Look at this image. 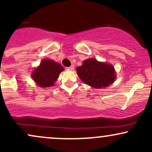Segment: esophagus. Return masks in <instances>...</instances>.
Here are the masks:
<instances>
[{"label": "esophagus", "instance_id": "1", "mask_svg": "<svg viewBox=\"0 0 152 152\" xmlns=\"http://www.w3.org/2000/svg\"><path fill=\"white\" fill-rule=\"evenodd\" d=\"M67 69H69V70H74V65H71V66H69V67H68Z\"/></svg>", "mask_w": 152, "mask_h": 152}]
</instances>
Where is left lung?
Here are the masks:
<instances>
[{"label": "left lung", "mask_w": 152, "mask_h": 152, "mask_svg": "<svg viewBox=\"0 0 152 152\" xmlns=\"http://www.w3.org/2000/svg\"><path fill=\"white\" fill-rule=\"evenodd\" d=\"M76 71L82 81L95 88L109 86L116 78L114 66L95 58L84 61L82 66L76 68Z\"/></svg>", "instance_id": "8db88e82"}]
</instances>
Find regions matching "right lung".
<instances>
[{
    "label": "right lung",
    "mask_w": 152,
    "mask_h": 152,
    "mask_svg": "<svg viewBox=\"0 0 152 152\" xmlns=\"http://www.w3.org/2000/svg\"><path fill=\"white\" fill-rule=\"evenodd\" d=\"M64 71L61 65L49 59H43L40 66L33 71L31 76L40 87H49L58 78L59 74Z\"/></svg>",
    "instance_id": "add662e5"
}]
</instances>
